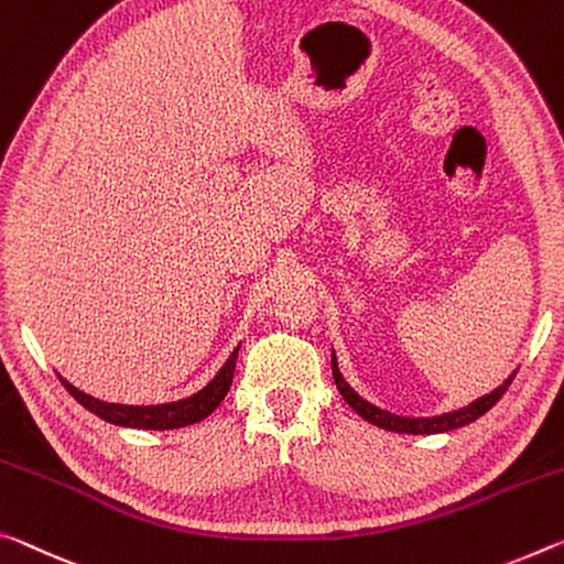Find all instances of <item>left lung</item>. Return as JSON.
Here are the masks:
<instances>
[{
  "label": "left lung",
  "instance_id": "8db88e82",
  "mask_svg": "<svg viewBox=\"0 0 564 564\" xmlns=\"http://www.w3.org/2000/svg\"><path fill=\"white\" fill-rule=\"evenodd\" d=\"M330 373H334L336 389L341 391L346 404L351 406L356 414L366 419L369 424H377L381 429H389V432H399V434H440V432H449V429H457V426L475 422V419L487 414V411L495 406L499 399H502V394L509 389V383H512V379H514V373H512V377H509L502 387H497L491 394L471 401L469 406H464L459 411H449V414L432 416V419H409V416H397V414H389V411H381L379 406L369 404V401L356 394V391L344 381L341 371H338L336 356H330Z\"/></svg>",
  "mask_w": 564,
  "mask_h": 564
}]
</instances>
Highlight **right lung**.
<instances>
[{"label": "right lung", "mask_w": 564, "mask_h": 564, "mask_svg": "<svg viewBox=\"0 0 564 564\" xmlns=\"http://www.w3.org/2000/svg\"><path fill=\"white\" fill-rule=\"evenodd\" d=\"M238 348L230 354V359L226 361V366H223V369L218 371V377L213 379L208 387L200 389L198 394H193L191 399L173 401V404H160V406L107 404V401H100V399L85 394V391L75 389L73 383H67L62 377H59V381L65 383V389L79 401V404L110 424L132 426V429H181V426H191L195 422H203V419L210 416L213 411L218 409L220 401L226 399L230 383H234Z\"/></svg>", "instance_id": "right-lung-1"}]
</instances>
